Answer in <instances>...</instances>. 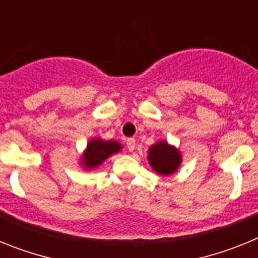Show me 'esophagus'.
I'll list each match as a JSON object with an SVG mask.
<instances>
[{
    "instance_id": "esophagus-1",
    "label": "esophagus",
    "mask_w": 258,
    "mask_h": 258,
    "mask_svg": "<svg viewBox=\"0 0 258 258\" xmlns=\"http://www.w3.org/2000/svg\"><path fill=\"white\" fill-rule=\"evenodd\" d=\"M126 147L129 151H134V149H136V140L134 138H127Z\"/></svg>"
}]
</instances>
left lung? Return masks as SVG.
I'll use <instances>...</instances> for the list:
<instances>
[{
    "label": "left lung",
    "mask_w": 258,
    "mask_h": 258,
    "mask_svg": "<svg viewBox=\"0 0 258 258\" xmlns=\"http://www.w3.org/2000/svg\"><path fill=\"white\" fill-rule=\"evenodd\" d=\"M149 161L155 172L169 175L174 173L181 164V155L166 142H159L150 149Z\"/></svg>",
    "instance_id": "left-lung-1"
}]
</instances>
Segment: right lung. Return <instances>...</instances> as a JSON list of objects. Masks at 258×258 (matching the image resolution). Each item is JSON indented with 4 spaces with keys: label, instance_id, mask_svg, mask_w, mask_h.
<instances>
[{
    "label": "right lung",
    "instance_id": "right-lung-1",
    "mask_svg": "<svg viewBox=\"0 0 258 258\" xmlns=\"http://www.w3.org/2000/svg\"><path fill=\"white\" fill-rule=\"evenodd\" d=\"M120 150H121V146L115 141L93 140L89 142L86 147L83 163L88 169H93L95 166L101 165L107 157Z\"/></svg>",
    "mask_w": 258,
    "mask_h": 258
}]
</instances>
